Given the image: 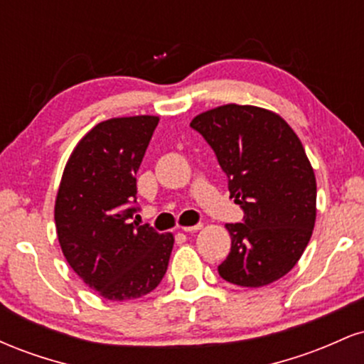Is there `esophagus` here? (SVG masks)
<instances>
[{"instance_id":"1","label":"esophagus","mask_w":364,"mask_h":364,"mask_svg":"<svg viewBox=\"0 0 364 364\" xmlns=\"http://www.w3.org/2000/svg\"><path fill=\"white\" fill-rule=\"evenodd\" d=\"M183 231L185 232H196V231H200V229H202V224H195V225H183Z\"/></svg>"}]
</instances>
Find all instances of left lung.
<instances>
[{
  "label": "left lung",
  "instance_id": "1",
  "mask_svg": "<svg viewBox=\"0 0 364 364\" xmlns=\"http://www.w3.org/2000/svg\"><path fill=\"white\" fill-rule=\"evenodd\" d=\"M190 124L214 149L245 210V223L225 224L231 252L220 277L241 287L279 281L301 258L316 219V179L301 140L277 112L248 104L217 106Z\"/></svg>",
  "mask_w": 364,
  "mask_h": 364
}]
</instances>
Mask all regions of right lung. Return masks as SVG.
<instances>
[{"instance_id":"1","label":"right lung","mask_w":364,"mask_h":364,"mask_svg":"<svg viewBox=\"0 0 364 364\" xmlns=\"http://www.w3.org/2000/svg\"><path fill=\"white\" fill-rule=\"evenodd\" d=\"M159 116L97 123L75 145L63 171L54 223L73 272L109 301L149 294L161 284L173 252V232L132 223L136 179Z\"/></svg>"}]
</instances>
